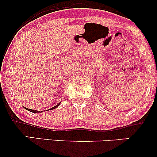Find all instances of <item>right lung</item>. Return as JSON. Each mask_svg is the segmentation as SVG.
Returning <instances> with one entry per match:
<instances>
[{
    "label": "right lung",
    "instance_id": "1",
    "mask_svg": "<svg viewBox=\"0 0 157 157\" xmlns=\"http://www.w3.org/2000/svg\"><path fill=\"white\" fill-rule=\"evenodd\" d=\"M59 105H60V103H59V104H58V105H57L54 106V107H53V108H52V109H51V110L56 109V108H57V106H58ZM25 109H26V110H28V111H31V112H33V113H40V111H35V110H32V109H27V108H25ZM49 110H50V109H49ZM40 112H41V111H40Z\"/></svg>",
    "mask_w": 157,
    "mask_h": 157
}]
</instances>
